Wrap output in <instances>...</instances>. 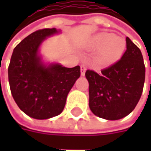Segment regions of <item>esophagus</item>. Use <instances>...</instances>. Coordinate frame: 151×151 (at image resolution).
<instances>
[{
  "label": "esophagus",
  "mask_w": 151,
  "mask_h": 151,
  "mask_svg": "<svg viewBox=\"0 0 151 151\" xmlns=\"http://www.w3.org/2000/svg\"><path fill=\"white\" fill-rule=\"evenodd\" d=\"M86 71V65H82L80 66V73H81V76L85 75Z\"/></svg>",
  "instance_id": "34e87169"
}]
</instances>
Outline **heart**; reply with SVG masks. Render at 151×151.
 <instances>
[{"label": "heart", "mask_w": 151, "mask_h": 151, "mask_svg": "<svg viewBox=\"0 0 151 151\" xmlns=\"http://www.w3.org/2000/svg\"><path fill=\"white\" fill-rule=\"evenodd\" d=\"M91 46L94 50H100L96 58L97 63L107 66L121 58L126 48V41L114 34L102 32L93 39Z\"/></svg>", "instance_id": "obj_1"}]
</instances>
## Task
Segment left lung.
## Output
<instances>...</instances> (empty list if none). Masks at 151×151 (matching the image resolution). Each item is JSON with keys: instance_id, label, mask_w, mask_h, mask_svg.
<instances>
[{"instance_id": "1", "label": "left lung", "mask_w": 151, "mask_h": 151, "mask_svg": "<svg viewBox=\"0 0 151 151\" xmlns=\"http://www.w3.org/2000/svg\"><path fill=\"white\" fill-rule=\"evenodd\" d=\"M127 50L120 60L101 70L86 72L89 83V107L97 116L119 120L137 105L143 89L145 65L140 49L126 37Z\"/></svg>"}]
</instances>
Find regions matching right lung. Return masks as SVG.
I'll return each mask as SVG.
<instances>
[{"mask_svg":"<svg viewBox=\"0 0 151 151\" xmlns=\"http://www.w3.org/2000/svg\"><path fill=\"white\" fill-rule=\"evenodd\" d=\"M55 29H38L14 49L9 65V82L15 103L27 115L38 120L58 115L67 95L80 76V67L66 68L59 64L45 65L38 49Z\"/></svg>","mask_w":151,"mask_h":151,"instance_id":"obj_1","label":"right lung"}]
</instances>
